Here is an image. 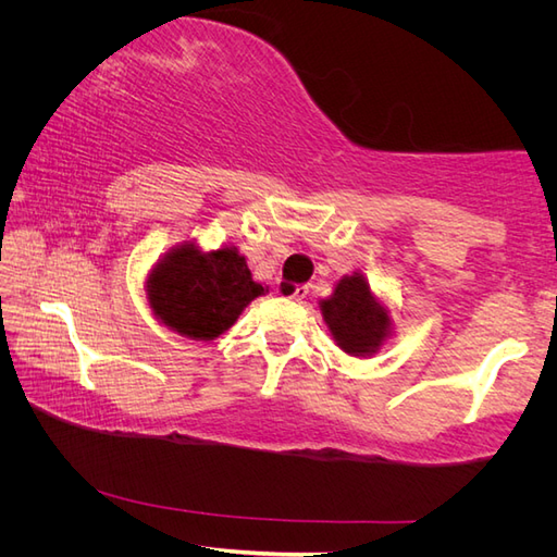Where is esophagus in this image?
<instances>
[{
    "instance_id": "34e87169",
    "label": "esophagus",
    "mask_w": 557,
    "mask_h": 557,
    "mask_svg": "<svg viewBox=\"0 0 557 557\" xmlns=\"http://www.w3.org/2000/svg\"><path fill=\"white\" fill-rule=\"evenodd\" d=\"M278 295L288 297V299H295V301H301V299L309 295V288H307V285H290L288 281H281Z\"/></svg>"
}]
</instances>
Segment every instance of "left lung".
<instances>
[{"mask_svg":"<svg viewBox=\"0 0 557 557\" xmlns=\"http://www.w3.org/2000/svg\"><path fill=\"white\" fill-rule=\"evenodd\" d=\"M320 307H323V318L336 346L350 356L376 352L385 339L387 327H391L387 311L376 305L372 290L360 274L346 276L336 283L334 295Z\"/></svg>","mask_w":557,"mask_h":557,"instance_id":"left-lung-1","label":"left lung"}]
</instances>
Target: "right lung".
Returning a JSON list of instances; mask_svg holds the SVG:
<instances>
[{
    "label": "right lung",
    "instance_id": "obj_1",
    "mask_svg": "<svg viewBox=\"0 0 557 557\" xmlns=\"http://www.w3.org/2000/svg\"><path fill=\"white\" fill-rule=\"evenodd\" d=\"M264 295L237 248L172 250L148 276V299L166 327L209 342L234 325L252 299Z\"/></svg>",
    "mask_w": 557,
    "mask_h": 557
}]
</instances>
